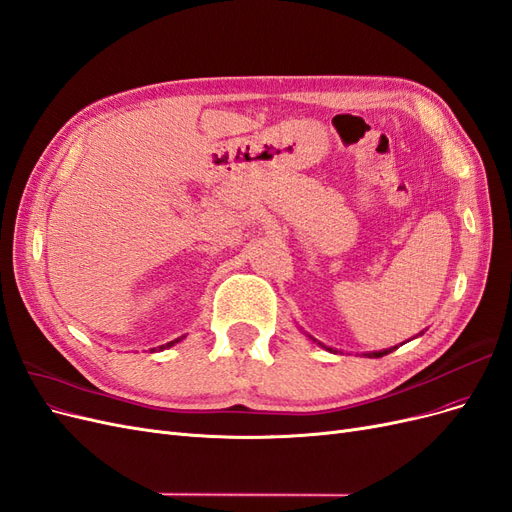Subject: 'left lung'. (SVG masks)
<instances>
[{"label": "left lung", "instance_id": "left-lung-1", "mask_svg": "<svg viewBox=\"0 0 512 512\" xmlns=\"http://www.w3.org/2000/svg\"><path fill=\"white\" fill-rule=\"evenodd\" d=\"M312 342H317L315 338H312V336H308ZM321 344V342H319ZM321 346H325V344H321ZM325 349L327 351H334V349H329V346H325ZM395 349H398V346H391V349H383V351H372V353H366V357H383V355H389L391 351H395ZM336 353V351H334Z\"/></svg>", "mask_w": 512, "mask_h": 512}]
</instances>
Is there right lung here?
Returning <instances> with one entry per match:
<instances>
[{"mask_svg":"<svg viewBox=\"0 0 512 512\" xmlns=\"http://www.w3.org/2000/svg\"><path fill=\"white\" fill-rule=\"evenodd\" d=\"M183 338H185V336H180V338H176V340H172V342H168V344H161V346H157V349H151V351L155 353V351H163V349H170V346H174L176 342H180V340H183Z\"/></svg>","mask_w":512,"mask_h":512,"instance_id":"add662e5","label":"right lung"}]
</instances>
